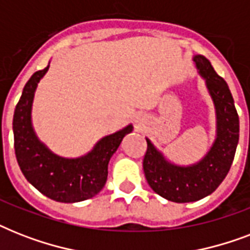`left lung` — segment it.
<instances>
[{
    "label": "left lung",
    "mask_w": 250,
    "mask_h": 250,
    "mask_svg": "<svg viewBox=\"0 0 250 250\" xmlns=\"http://www.w3.org/2000/svg\"><path fill=\"white\" fill-rule=\"evenodd\" d=\"M206 80V86L217 110V140L208 156L198 164L180 167L168 164L146 139L143 161L145 178L157 194L172 202H193L209 196L229 174L239 143V115L232 94L223 78L214 71L204 56L193 58Z\"/></svg>",
    "instance_id": "8db88e82"
}]
</instances>
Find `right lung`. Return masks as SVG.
Instances as JSON below:
<instances>
[{"mask_svg":"<svg viewBox=\"0 0 250 250\" xmlns=\"http://www.w3.org/2000/svg\"><path fill=\"white\" fill-rule=\"evenodd\" d=\"M49 66L33 74L23 88L13 119L14 149L25 179L37 190L58 202H79L93 197L104 188L107 165L132 125L98 141L93 150L76 160L53 154L37 140L31 125V107L37 83Z\"/></svg>","mask_w":250,"mask_h":250,"instance_id":"right-lung-1","label":"right lung"}]
</instances>
